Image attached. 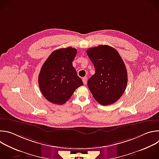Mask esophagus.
Here are the masks:
<instances>
[{
  "label": "esophagus",
  "mask_w": 159,
  "mask_h": 159,
  "mask_svg": "<svg viewBox=\"0 0 159 159\" xmlns=\"http://www.w3.org/2000/svg\"><path fill=\"white\" fill-rule=\"evenodd\" d=\"M87 77H84V78L82 79V82H83V83H84V85H85V84H87Z\"/></svg>",
  "instance_id": "34e87169"
}]
</instances>
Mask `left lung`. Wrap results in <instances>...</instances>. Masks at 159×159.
Instances as JSON below:
<instances>
[{
  "mask_svg": "<svg viewBox=\"0 0 159 159\" xmlns=\"http://www.w3.org/2000/svg\"><path fill=\"white\" fill-rule=\"evenodd\" d=\"M87 54L96 71L87 81L90 91L101 105L115 103L123 94L128 82L126 68L121 57L108 45L89 48Z\"/></svg>",
  "mask_w": 159,
  "mask_h": 159,
  "instance_id": "obj_1",
  "label": "left lung"
}]
</instances>
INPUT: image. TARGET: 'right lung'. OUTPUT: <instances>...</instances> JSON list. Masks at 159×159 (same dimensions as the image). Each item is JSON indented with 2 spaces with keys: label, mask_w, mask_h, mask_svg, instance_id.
Here are the masks:
<instances>
[{
  "label": "right lung",
  "mask_w": 159,
  "mask_h": 159,
  "mask_svg": "<svg viewBox=\"0 0 159 159\" xmlns=\"http://www.w3.org/2000/svg\"><path fill=\"white\" fill-rule=\"evenodd\" d=\"M76 54L77 50L72 47L57 50L41 66L39 87L48 101L62 105L71 98L76 89L83 85L72 65Z\"/></svg>",
  "instance_id": "right-lung-1"
}]
</instances>
